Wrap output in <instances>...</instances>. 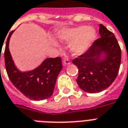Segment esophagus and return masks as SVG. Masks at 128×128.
I'll return each mask as SVG.
<instances>
[{"label": "esophagus", "instance_id": "obj_1", "mask_svg": "<svg viewBox=\"0 0 128 128\" xmlns=\"http://www.w3.org/2000/svg\"><path fill=\"white\" fill-rule=\"evenodd\" d=\"M63 65H70V61L68 60V59H65V60H63Z\"/></svg>", "mask_w": 128, "mask_h": 128}]
</instances>
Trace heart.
<instances>
[{"label": "heart", "mask_w": 128, "mask_h": 128, "mask_svg": "<svg viewBox=\"0 0 128 128\" xmlns=\"http://www.w3.org/2000/svg\"><path fill=\"white\" fill-rule=\"evenodd\" d=\"M58 40L65 43H71L70 49L74 55H81L88 50L96 37V30L92 27L80 26L75 28H62L56 32ZM54 46H58L52 42Z\"/></svg>", "instance_id": "heart-1"}]
</instances>
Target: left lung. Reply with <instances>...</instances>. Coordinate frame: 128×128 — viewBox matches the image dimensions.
I'll return each instance as SVG.
<instances>
[{"mask_svg": "<svg viewBox=\"0 0 128 128\" xmlns=\"http://www.w3.org/2000/svg\"><path fill=\"white\" fill-rule=\"evenodd\" d=\"M99 32L101 38L72 61L78 69L77 84L91 94L109 87L118 75L121 63V49L114 34L102 24H100Z\"/></svg>", "mask_w": 128, "mask_h": 128, "instance_id": "1", "label": "left lung"}]
</instances>
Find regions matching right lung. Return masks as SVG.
<instances>
[{
	"mask_svg": "<svg viewBox=\"0 0 128 128\" xmlns=\"http://www.w3.org/2000/svg\"><path fill=\"white\" fill-rule=\"evenodd\" d=\"M11 31L6 40L4 51L5 66L10 80L25 96L34 101L49 98L54 93L58 76L62 69V59L46 58L32 70L22 72L15 65L9 50Z\"/></svg>",
	"mask_w": 128,
	"mask_h": 128,
	"instance_id": "obj_1",
	"label": "right lung"
}]
</instances>
